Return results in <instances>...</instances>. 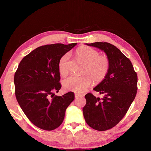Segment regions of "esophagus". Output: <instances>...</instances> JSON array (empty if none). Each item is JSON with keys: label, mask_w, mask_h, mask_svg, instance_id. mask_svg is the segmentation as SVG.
I'll list each match as a JSON object with an SVG mask.
<instances>
[{"label": "esophagus", "mask_w": 151, "mask_h": 151, "mask_svg": "<svg viewBox=\"0 0 151 151\" xmlns=\"http://www.w3.org/2000/svg\"><path fill=\"white\" fill-rule=\"evenodd\" d=\"M83 94H75V98H79V97H83Z\"/></svg>", "instance_id": "1"}]
</instances>
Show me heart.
<instances>
[{"label":"heart","instance_id":"heart-1","mask_svg":"<svg viewBox=\"0 0 151 151\" xmlns=\"http://www.w3.org/2000/svg\"><path fill=\"white\" fill-rule=\"evenodd\" d=\"M77 57L84 63L81 76H71L63 81V86L65 89L75 93H83L88 88L92 79L96 83L101 82L106 77L110 62L106 55H99L98 50L89 47H82L76 50ZM69 53H65L58 62V70L64 76L68 72V64Z\"/></svg>","mask_w":151,"mask_h":151}]
</instances>
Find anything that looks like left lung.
Returning a JSON list of instances; mask_svg holds the SVG:
<instances>
[{"label":"left lung","mask_w":151,"mask_h":151,"mask_svg":"<svg viewBox=\"0 0 151 151\" xmlns=\"http://www.w3.org/2000/svg\"><path fill=\"white\" fill-rule=\"evenodd\" d=\"M103 50L110 62L106 77L93 89L103 98L86 94L83 115L88 125L99 131L116 125L124 117L137 90V75L131 61L113 45L107 42L86 43Z\"/></svg>","instance_id":"1"}]
</instances>
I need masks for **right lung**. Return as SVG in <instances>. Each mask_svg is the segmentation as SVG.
Segmentation results:
<instances>
[{
  "instance_id": "add662e5",
  "label": "right lung",
  "mask_w": 151,
  "mask_h": 151,
  "mask_svg": "<svg viewBox=\"0 0 151 151\" xmlns=\"http://www.w3.org/2000/svg\"><path fill=\"white\" fill-rule=\"evenodd\" d=\"M77 43H55L38 47L27 55L15 72V95L22 110L32 123L45 130L60 126L74 93L55 95L62 85L58 62Z\"/></svg>"
}]
</instances>
